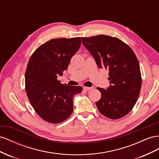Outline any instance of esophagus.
<instances>
[{
  "mask_svg": "<svg viewBox=\"0 0 159 159\" xmlns=\"http://www.w3.org/2000/svg\"><path fill=\"white\" fill-rule=\"evenodd\" d=\"M92 88L91 87H83V90H85V91H87V90H91Z\"/></svg>",
  "mask_w": 159,
  "mask_h": 159,
  "instance_id": "34e87169",
  "label": "esophagus"
}]
</instances>
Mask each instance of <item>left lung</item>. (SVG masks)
I'll use <instances>...</instances> for the list:
<instances>
[{"instance_id": "left-lung-1", "label": "left lung", "mask_w": 159, "mask_h": 159, "mask_svg": "<svg viewBox=\"0 0 159 159\" xmlns=\"http://www.w3.org/2000/svg\"><path fill=\"white\" fill-rule=\"evenodd\" d=\"M82 42L98 67L109 70V87L97 88L101 93V99L96 102L98 111L111 119L125 116L137 102L142 84L135 54L129 45L110 36L83 37Z\"/></svg>"}]
</instances>
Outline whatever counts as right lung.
<instances>
[{
	"mask_svg": "<svg viewBox=\"0 0 159 159\" xmlns=\"http://www.w3.org/2000/svg\"><path fill=\"white\" fill-rule=\"evenodd\" d=\"M80 37L55 39L40 45L30 57L25 72L27 97L36 112L50 123H59L73 111L74 95L82 92L79 86L61 84L71 58L78 51Z\"/></svg>",
	"mask_w": 159,
	"mask_h": 159,
	"instance_id": "right-lung-1",
	"label": "right lung"
}]
</instances>
